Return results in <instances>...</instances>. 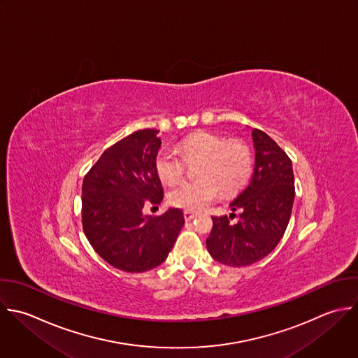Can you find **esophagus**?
I'll list each match as a JSON object with an SVG mask.
<instances>
[{
	"mask_svg": "<svg viewBox=\"0 0 358 358\" xmlns=\"http://www.w3.org/2000/svg\"><path fill=\"white\" fill-rule=\"evenodd\" d=\"M196 217V215L194 213V212H189V210H185L184 212V219H185V222H191L192 219H195Z\"/></svg>",
	"mask_w": 358,
	"mask_h": 358,
	"instance_id": "obj_1",
	"label": "esophagus"
}]
</instances>
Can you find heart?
Returning a JSON list of instances; mask_svg holds the SVG:
<instances>
[{"mask_svg":"<svg viewBox=\"0 0 358 358\" xmlns=\"http://www.w3.org/2000/svg\"><path fill=\"white\" fill-rule=\"evenodd\" d=\"M179 156L171 149H162L155 159V169L162 181L177 182L185 173V162H199L196 180L176 185L169 201L173 206L198 212L213 203L222 194L241 189L252 173V153L243 141H227L213 132H196L181 141Z\"/></svg>","mask_w":358,"mask_h":358,"instance_id":"b5f03b06","label":"heart"}]
</instances>
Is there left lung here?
<instances>
[{"mask_svg": "<svg viewBox=\"0 0 358 358\" xmlns=\"http://www.w3.org/2000/svg\"><path fill=\"white\" fill-rule=\"evenodd\" d=\"M255 167L248 185L230 203L239 222L213 216L206 240L210 257L229 266H248L271 254L282 240L294 202V174L290 157L264 131L252 129Z\"/></svg>", "mask_w": 358, "mask_h": 358, "instance_id": "8db88e82", "label": "left lung"}]
</instances>
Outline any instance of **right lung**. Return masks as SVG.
I'll use <instances>...</instances> for the list:
<instances>
[{
    "mask_svg": "<svg viewBox=\"0 0 358 358\" xmlns=\"http://www.w3.org/2000/svg\"><path fill=\"white\" fill-rule=\"evenodd\" d=\"M156 129L136 131L103 152L82 184V226L93 250L111 266L131 273L163 264L184 226L180 209L145 216V203H160L155 169L162 145Z\"/></svg>",
    "mask_w": 358,
    "mask_h": 358,
    "instance_id": "add662e5",
    "label": "right lung"
}]
</instances>
